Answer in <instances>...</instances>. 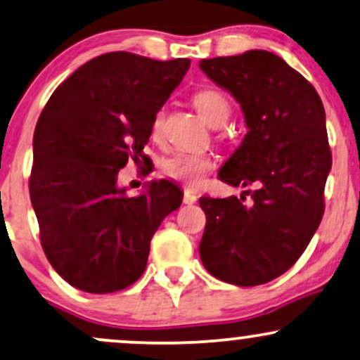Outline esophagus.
Listing matches in <instances>:
<instances>
[{"mask_svg": "<svg viewBox=\"0 0 360 360\" xmlns=\"http://www.w3.org/2000/svg\"><path fill=\"white\" fill-rule=\"evenodd\" d=\"M183 201H184V205H194V202L198 201V196L193 191H189V189H186Z\"/></svg>", "mask_w": 360, "mask_h": 360, "instance_id": "esophagus-1", "label": "esophagus"}]
</instances>
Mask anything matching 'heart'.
Wrapping results in <instances>:
<instances>
[{"instance_id": "heart-1", "label": "heart", "mask_w": 360, "mask_h": 360, "mask_svg": "<svg viewBox=\"0 0 360 360\" xmlns=\"http://www.w3.org/2000/svg\"><path fill=\"white\" fill-rule=\"evenodd\" d=\"M193 103L199 112V115L213 127L223 125L231 115V102L218 89H202L193 95ZM166 120V112L159 109L150 122V134L154 139L161 137ZM214 161L210 155L191 154V153H176L161 162V172L169 179L179 181L189 188H196L205 181L206 174L213 171Z\"/></svg>"}]
</instances>
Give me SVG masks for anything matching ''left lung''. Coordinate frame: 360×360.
Returning a JSON list of instances; mask_svg holds the SVG:
<instances>
[{"label": "left lung", "mask_w": 360, "mask_h": 360, "mask_svg": "<svg viewBox=\"0 0 360 360\" xmlns=\"http://www.w3.org/2000/svg\"><path fill=\"white\" fill-rule=\"evenodd\" d=\"M199 68L236 98L248 127L219 179L255 186L240 198L199 199V257L218 280L255 287L295 265L322 221L332 167L326 110L314 85L270 51L205 58Z\"/></svg>", "instance_id": "obj_1"}]
</instances>
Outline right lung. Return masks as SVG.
Returning <instances> with one entry per match:
<instances>
[{"label": "right lung", "mask_w": 360, "mask_h": 360, "mask_svg": "<svg viewBox=\"0 0 360 360\" xmlns=\"http://www.w3.org/2000/svg\"><path fill=\"white\" fill-rule=\"evenodd\" d=\"M189 65L112 51L77 68L41 110L30 198L43 251L72 287L112 293L132 285L154 233L181 206V191L166 179L129 198L117 174L129 159L147 166L153 117Z\"/></svg>", "instance_id": "1"}]
</instances>
